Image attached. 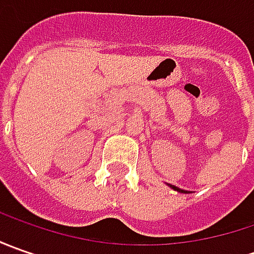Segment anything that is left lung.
I'll return each instance as SVG.
<instances>
[{"mask_svg":"<svg viewBox=\"0 0 254 254\" xmlns=\"http://www.w3.org/2000/svg\"><path fill=\"white\" fill-rule=\"evenodd\" d=\"M171 187H172V190H178V192H182V193H184V192H185V190H181V188H177V187H175V185H171Z\"/></svg>","mask_w":254,"mask_h":254,"instance_id":"left-lung-1","label":"left lung"}]
</instances>
